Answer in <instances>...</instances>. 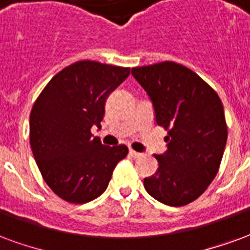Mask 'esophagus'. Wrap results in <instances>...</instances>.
<instances>
[{
  "mask_svg": "<svg viewBox=\"0 0 250 250\" xmlns=\"http://www.w3.org/2000/svg\"><path fill=\"white\" fill-rule=\"evenodd\" d=\"M130 155L134 159H138V158H140V156H142V153L136 152V151H134V149H130Z\"/></svg>",
  "mask_w": 250,
  "mask_h": 250,
  "instance_id": "1",
  "label": "esophagus"
}]
</instances>
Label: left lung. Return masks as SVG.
I'll return each instance as SVG.
<instances>
[{
  "label": "left lung",
  "mask_w": 250,
  "mask_h": 250,
  "mask_svg": "<svg viewBox=\"0 0 250 250\" xmlns=\"http://www.w3.org/2000/svg\"><path fill=\"white\" fill-rule=\"evenodd\" d=\"M147 92L155 120L168 130L167 151L153 155L159 167L144 179L153 199L182 207L196 200L217 175L228 138L223 103L203 79L175 62L132 68Z\"/></svg>",
  "instance_id": "8db88e82"
}]
</instances>
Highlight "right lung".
Listing matches in <instances>:
<instances>
[{"instance_id":"obj_1","label":"right lung","mask_w":250,"mask_h":250,"mask_svg":"<svg viewBox=\"0 0 250 250\" xmlns=\"http://www.w3.org/2000/svg\"><path fill=\"white\" fill-rule=\"evenodd\" d=\"M130 68L79 61L59 71L37 98L30 114V146L46 184L61 199L84 204L106 191L112 171L128 153L103 146L101 130L108 95Z\"/></svg>"}]
</instances>
